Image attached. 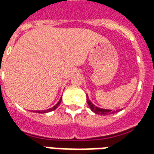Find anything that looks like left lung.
<instances>
[{
	"label": "left lung",
	"mask_w": 154,
	"mask_h": 154,
	"mask_svg": "<svg viewBox=\"0 0 154 154\" xmlns=\"http://www.w3.org/2000/svg\"><path fill=\"white\" fill-rule=\"evenodd\" d=\"M87 104L88 106L91 108V110H92L93 112H95L97 115H103V116H108V115H111V114L116 113L115 110H106V109H100V108H98V107L95 106L91 102V100L88 99V97L87 95ZM118 111V110H117Z\"/></svg>",
	"instance_id": "8db88e82"
}]
</instances>
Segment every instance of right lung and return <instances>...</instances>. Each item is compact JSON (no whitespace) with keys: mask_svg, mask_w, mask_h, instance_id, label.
<instances>
[{"mask_svg":"<svg viewBox=\"0 0 154 154\" xmlns=\"http://www.w3.org/2000/svg\"><path fill=\"white\" fill-rule=\"evenodd\" d=\"M61 100H62V98H61L60 100H59V101H58V102H57V103L56 104L54 107H53V108H51V109H48V110H41V111L40 110H38V111H37V112H38V113H47V112H50V111H52V110H54L57 106H58V105L60 104ZM35 112H36V111H35Z\"/></svg>","mask_w":154,"mask_h":154,"instance_id":"add662e5","label":"right lung"}]
</instances>
